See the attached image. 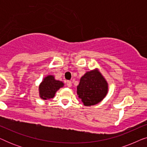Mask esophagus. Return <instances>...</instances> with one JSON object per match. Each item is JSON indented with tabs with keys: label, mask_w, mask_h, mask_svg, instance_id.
I'll list each match as a JSON object with an SVG mask.
<instances>
[{
	"label": "esophagus",
	"mask_w": 147,
	"mask_h": 147,
	"mask_svg": "<svg viewBox=\"0 0 147 147\" xmlns=\"http://www.w3.org/2000/svg\"><path fill=\"white\" fill-rule=\"evenodd\" d=\"M67 87H71V81H67Z\"/></svg>",
	"instance_id": "1"
}]
</instances>
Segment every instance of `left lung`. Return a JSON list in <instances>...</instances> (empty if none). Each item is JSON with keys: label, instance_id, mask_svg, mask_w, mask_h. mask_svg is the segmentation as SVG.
I'll return each instance as SVG.
<instances>
[{"label": "left lung", "instance_id": "obj_1", "mask_svg": "<svg viewBox=\"0 0 147 147\" xmlns=\"http://www.w3.org/2000/svg\"><path fill=\"white\" fill-rule=\"evenodd\" d=\"M108 92V82L98 68L86 72L77 86L78 97L86 106L100 103Z\"/></svg>", "mask_w": 147, "mask_h": 147}]
</instances>
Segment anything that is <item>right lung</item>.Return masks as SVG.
<instances>
[{
	"label": "right lung",
	"mask_w": 147,
	"mask_h": 147,
	"mask_svg": "<svg viewBox=\"0 0 147 147\" xmlns=\"http://www.w3.org/2000/svg\"><path fill=\"white\" fill-rule=\"evenodd\" d=\"M64 86L63 82L55 79V76L48 75L43 78L39 86V95L41 99L47 100L53 98L57 90Z\"/></svg>",
	"instance_id": "right-lung-1"
}]
</instances>
